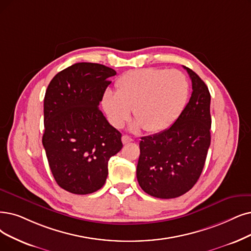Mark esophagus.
<instances>
[{"label":"esophagus","mask_w":251,"mask_h":251,"mask_svg":"<svg viewBox=\"0 0 251 251\" xmlns=\"http://www.w3.org/2000/svg\"><path fill=\"white\" fill-rule=\"evenodd\" d=\"M122 141H123L124 144H127V143H129V142H132L133 139H132L131 137H129V136H127V135H124V136L122 137Z\"/></svg>","instance_id":"obj_1"}]
</instances>
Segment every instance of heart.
Segmentation results:
<instances>
[{
    "mask_svg": "<svg viewBox=\"0 0 251 251\" xmlns=\"http://www.w3.org/2000/svg\"><path fill=\"white\" fill-rule=\"evenodd\" d=\"M116 93L107 89L102 107L110 124L120 127L129 112L136 122L133 129L159 133L171 126L181 115L189 96L185 75L178 70L142 68L127 71L115 82Z\"/></svg>",
    "mask_w": 251,
    "mask_h": 251,
    "instance_id": "b5f03b06",
    "label": "heart"
}]
</instances>
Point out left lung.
<instances>
[{"label": "left lung", "mask_w": 251, "mask_h": 251, "mask_svg": "<svg viewBox=\"0 0 251 251\" xmlns=\"http://www.w3.org/2000/svg\"><path fill=\"white\" fill-rule=\"evenodd\" d=\"M193 93L183 112L165 131L142 137L137 165L139 185L150 196L173 199L184 195L201 176L211 142L209 89L193 70Z\"/></svg>", "instance_id": "1"}]
</instances>
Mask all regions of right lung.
<instances>
[{
  "label": "right lung",
  "mask_w": 251,
  "mask_h": 251,
  "mask_svg": "<svg viewBox=\"0 0 251 251\" xmlns=\"http://www.w3.org/2000/svg\"><path fill=\"white\" fill-rule=\"evenodd\" d=\"M114 75L104 65L77 63L57 73L46 89L42 143L56 183L69 193L101 188L110 157L123 148L122 134L99 109Z\"/></svg>",
  "instance_id": "right-lung-1"
}]
</instances>
